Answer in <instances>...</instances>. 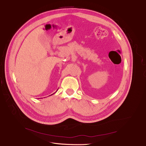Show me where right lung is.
<instances>
[{"label": "right lung", "instance_id": "add662e5", "mask_svg": "<svg viewBox=\"0 0 146 146\" xmlns=\"http://www.w3.org/2000/svg\"><path fill=\"white\" fill-rule=\"evenodd\" d=\"M52 94H51V95H52ZM51 95H50V96H51Z\"/></svg>", "mask_w": 146, "mask_h": 146}]
</instances>
